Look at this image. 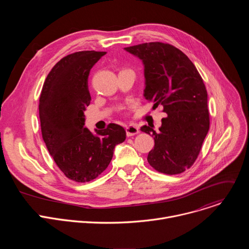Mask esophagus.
<instances>
[{"mask_svg": "<svg viewBox=\"0 0 249 249\" xmlns=\"http://www.w3.org/2000/svg\"><path fill=\"white\" fill-rule=\"evenodd\" d=\"M140 132L139 128L136 126V125H129L126 127V135L128 137H131V136H134L136 134H138Z\"/></svg>", "mask_w": 249, "mask_h": 249, "instance_id": "obj_1", "label": "esophagus"}]
</instances>
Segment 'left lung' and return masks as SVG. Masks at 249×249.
Returning a JSON list of instances; mask_svg holds the SVG:
<instances>
[{
  "mask_svg": "<svg viewBox=\"0 0 249 249\" xmlns=\"http://www.w3.org/2000/svg\"><path fill=\"white\" fill-rule=\"evenodd\" d=\"M124 49L144 65L145 98L156 107L162 105L167 114L159 132L141 127L155 139L148 161L160 172L181 173L196 160L210 127L203 80L190 59L170 44L150 42Z\"/></svg>",
  "mask_w": 249,
  "mask_h": 249,
  "instance_id": "left-lung-1",
  "label": "left lung"
}]
</instances>
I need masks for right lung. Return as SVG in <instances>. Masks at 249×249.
<instances>
[{
	"label": "right lung",
	"mask_w": 249,
	"mask_h": 249,
	"mask_svg": "<svg viewBox=\"0 0 249 249\" xmlns=\"http://www.w3.org/2000/svg\"><path fill=\"white\" fill-rule=\"evenodd\" d=\"M106 52L81 51L61 59L48 74L39 98L42 138L63 173L76 182H89L110 163L116 145L126 132L110 123L91 133L85 127L90 103L88 80L90 69Z\"/></svg>",
	"instance_id": "obj_1"
}]
</instances>
